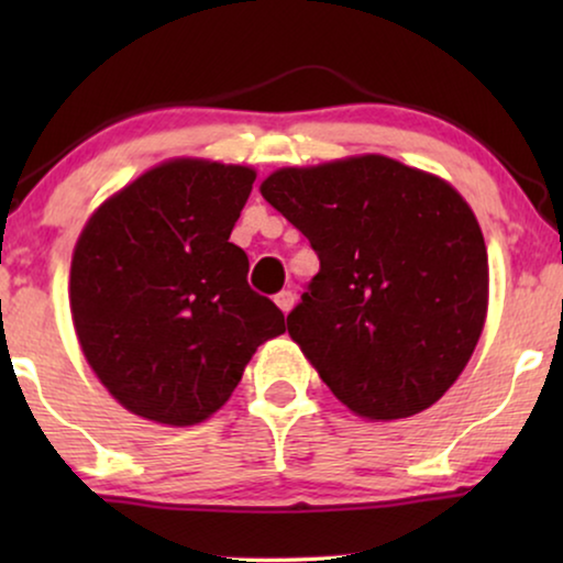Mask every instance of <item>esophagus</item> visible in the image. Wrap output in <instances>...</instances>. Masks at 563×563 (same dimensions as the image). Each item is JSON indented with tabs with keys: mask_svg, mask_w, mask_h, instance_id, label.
Here are the masks:
<instances>
[{
	"mask_svg": "<svg viewBox=\"0 0 563 563\" xmlns=\"http://www.w3.org/2000/svg\"><path fill=\"white\" fill-rule=\"evenodd\" d=\"M295 291H289V289H284V291H279V295H276L274 297V302L276 305H279V310L284 312V314H287L289 310H291V307H295Z\"/></svg>",
	"mask_w": 563,
	"mask_h": 563,
	"instance_id": "34e87169",
	"label": "esophagus"
}]
</instances>
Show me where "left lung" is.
<instances>
[{
	"mask_svg": "<svg viewBox=\"0 0 563 563\" xmlns=\"http://www.w3.org/2000/svg\"><path fill=\"white\" fill-rule=\"evenodd\" d=\"M261 195L320 258L287 328L330 391L368 420L438 402L487 318V245L464 197L374 153L279 168Z\"/></svg>",
	"mask_w": 563,
	"mask_h": 563,
	"instance_id": "obj_1",
	"label": "left lung"
}]
</instances>
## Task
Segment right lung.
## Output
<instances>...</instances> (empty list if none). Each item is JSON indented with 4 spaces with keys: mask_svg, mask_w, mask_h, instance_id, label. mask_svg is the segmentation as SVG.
Returning a JSON list of instances; mask_svg holds the SVG:
<instances>
[{
    "mask_svg": "<svg viewBox=\"0 0 563 563\" xmlns=\"http://www.w3.org/2000/svg\"><path fill=\"white\" fill-rule=\"evenodd\" d=\"M256 172L166 161L107 199L71 258V318L99 382L164 426L218 412L284 314L249 287L230 243Z\"/></svg>",
    "mask_w": 563,
    "mask_h": 563,
    "instance_id": "1",
    "label": "right lung"
}]
</instances>
